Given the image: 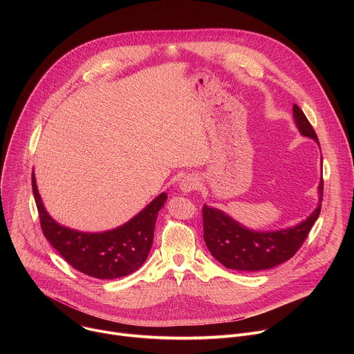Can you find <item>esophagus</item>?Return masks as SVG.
I'll use <instances>...</instances> for the list:
<instances>
[{"instance_id": "esophagus-1", "label": "esophagus", "mask_w": 354, "mask_h": 354, "mask_svg": "<svg viewBox=\"0 0 354 354\" xmlns=\"http://www.w3.org/2000/svg\"><path fill=\"white\" fill-rule=\"evenodd\" d=\"M200 186V180L197 176L194 175H187L185 176L180 183H179V189L183 192V193H190L193 190H196L197 187Z\"/></svg>"}]
</instances>
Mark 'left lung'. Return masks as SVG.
<instances>
[{"label": "left lung", "instance_id": "obj_1", "mask_svg": "<svg viewBox=\"0 0 354 354\" xmlns=\"http://www.w3.org/2000/svg\"><path fill=\"white\" fill-rule=\"evenodd\" d=\"M292 116L298 131L319 144L318 137L297 105ZM324 194V180L318 185V206L310 217L299 224L277 231H254L243 227L224 212L203 206V238L213 258L227 269L258 272L272 269L295 255L304 243L310 230L319 217Z\"/></svg>", "mask_w": 354, "mask_h": 354}]
</instances>
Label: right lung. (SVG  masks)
Segmentation results:
<instances>
[{
    "mask_svg": "<svg viewBox=\"0 0 354 354\" xmlns=\"http://www.w3.org/2000/svg\"><path fill=\"white\" fill-rule=\"evenodd\" d=\"M32 190L46 239L78 272L108 280L127 276L145 262L153 245L158 212L168 197L167 193L158 194L137 216L115 230L82 232L50 217L39 194L35 172H32Z\"/></svg>",
    "mask_w": 354,
    "mask_h": 354,
    "instance_id": "1",
    "label": "right lung"
}]
</instances>
